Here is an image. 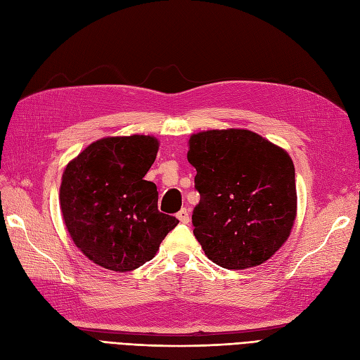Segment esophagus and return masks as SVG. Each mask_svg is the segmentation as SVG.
<instances>
[{
	"instance_id": "esophagus-1",
	"label": "esophagus",
	"mask_w": 360,
	"mask_h": 360,
	"mask_svg": "<svg viewBox=\"0 0 360 360\" xmlns=\"http://www.w3.org/2000/svg\"><path fill=\"white\" fill-rule=\"evenodd\" d=\"M177 219L181 222V224H188L191 221V213L188 209H181L179 213H177Z\"/></svg>"
}]
</instances>
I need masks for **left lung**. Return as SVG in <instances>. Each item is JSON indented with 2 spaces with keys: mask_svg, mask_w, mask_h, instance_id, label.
Here are the masks:
<instances>
[{
  "mask_svg": "<svg viewBox=\"0 0 360 360\" xmlns=\"http://www.w3.org/2000/svg\"><path fill=\"white\" fill-rule=\"evenodd\" d=\"M197 169L193 236L224 269L263 264L285 243L296 221L294 165L284 148L246 129L205 130L189 139Z\"/></svg>",
  "mask_w": 360,
  "mask_h": 360,
  "instance_id": "left-lung-1",
  "label": "left lung"
}]
</instances>
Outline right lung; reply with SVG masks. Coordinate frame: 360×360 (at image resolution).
<instances>
[{
	"label": "right lung",
	"instance_id": "add662e5",
	"mask_svg": "<svg viewBox=\"0 0 360 360\" xmlns=\"http://www.w3.org/2000/svg\"><path fill=\"white\" fill-rule=\"evenodd\" d=\"M159 141L150 135L94 141L68 163L60 186V207L73 243L93 263L130 271L156 255L177 226L158 210V188L144 180Z\"/></svg>",
	"mask_w": 360,
	"mask_h": 360
}]
</instances>
